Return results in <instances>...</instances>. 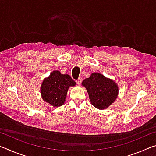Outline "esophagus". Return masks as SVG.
<instances>
[{"instance_id":"obj_1","label":"esophagus","mask_w":156,"mask_h":156,"mask_svg":"<svg viewBox=\"0 0 156 156\" xmlns=\"http://www.w3.org/2000/svg\"><path fill=\"white\" fill-rule=\"evenodd\" d=\"M82 81H83V78H79L78 79H77V80H76V83H77L78 84H79V85H80V84H81V83H82Z\"/></svg>"}]
</instances>
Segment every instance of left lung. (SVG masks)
<instances>
[{
	"instance_id": "8db88e82",
	"label": "left lung",
	"mask_w": 156,
	"mask_h": 156,
	"mask_svg": "<svg viewBox=\"0 0 156 156\" xmlns=\"http://www.w3.org/2000/svg\"><path fill=\"white\" fill-rule=\"evenodd\" d=\"M82 84L85 87L91 104L97 109H106L118 96L117 84L99 73H93Z\"/></svg>"
}]
</instances>
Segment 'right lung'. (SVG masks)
Wrapping results in <instances>:
<instances>
[{"label":"right lung","mask_w":156,"mask_h":156,"mask_svg":"<svg viewBox=\"0 0 156 156\" xmlns=\"http://www.w3.org/2000/svg\"><path fill=\"white\" fill-rule=\"evenodd\" d=\"M75 85V81L70 76L61 74L58 71H54L42 83V97L52 106H61L65 102L69 87Z\"/></svg>","instance_id":"obj_1"}]
</instances>
